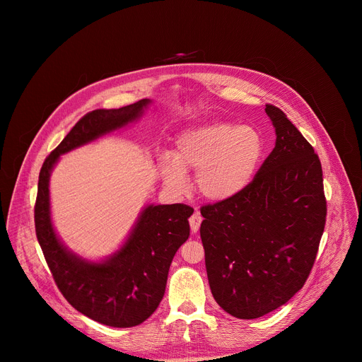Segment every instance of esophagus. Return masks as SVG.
I'll list each match as a JSON object with an SVG mask.
<instances>
[{"label": "esophagus", "instance_id": "esophagus-1", "mask_svg": "<svg viewBox=\"0 0 362 362\" xmlns=\"http://www.w3.org/2000/svg\"><path fill=\"white\" fill-rule=\"evenodd\" d=\"M189 223H190V229L193 233H196L200 228V223H202V215L199 211H194V214L190 216L189 219Z\"/></svg>", "mask_w": 362, "mask_h": 362}]
</instances>
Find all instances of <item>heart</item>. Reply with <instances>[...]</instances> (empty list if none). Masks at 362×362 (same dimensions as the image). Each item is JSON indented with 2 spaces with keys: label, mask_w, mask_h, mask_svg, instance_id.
Instances as JSON below:
<instances>
[{
  "label": "heart",
  "mask_w": 362,
  "mask_h": 362,
  "mask_svg": "<svg viewBox=\"0 0 362 362\" xmlns=\"http://www.w3.org/2000/svg\"><path fill=\"white\" fill-rule=\"evenodd\" d=\"M262 151V137L256 129L216 122L183 132L173 156L162 158L160 172L166 186L176 193L187 190L186 173H197L199 192L212 202H225L247 187Z\"/></svg>",
  "instance_id": "obj_1"
}]
</instances>
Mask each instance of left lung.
I'll list each match as a JSON object with an SVG mask.
<instances>
[{
	"instance_id": "obj_1",
	"label": "left lung",
	"mask_w": 362,
	"mask_h": 362,
	"mask_svg": "<svg viewBox=\"0 0 362 362\" xmlns=\"http://www.w3.org/2000/svg\"><path fill=\"white\" fill-rule=\"evenodd\" d=\"M275 147L238 196L203 206L200 238L219 306L239 320L261 318L288 302L313 269L327 200L314 147L268 105Z\"/></svg>"
}]
</instances>
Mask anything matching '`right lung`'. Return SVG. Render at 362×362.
Masks as SVG:
<instances>
[{
	"instance_id": "obj_1",
	"label": "right lung",
	"mask_w": 362,
	"mask_h": 362,
	"mask_svg": "<svg viewBox=\"0 0 362 362\" xmlns=\"http://www.w3.org/2000/svg\"><path fill=\"white\" fill-rule=\"evenodd\" d=\"M150 105V98H143L122 109L86 115L49 153L38 176L35 233L59 289L78 313L115 328L136 327L158 309L173 256L190 235L193 209L182 203L146 204L119 249L90 259L69 249L54 228L49 177L63 154L129 127Z\"/></svg>"
}]
</instances>
